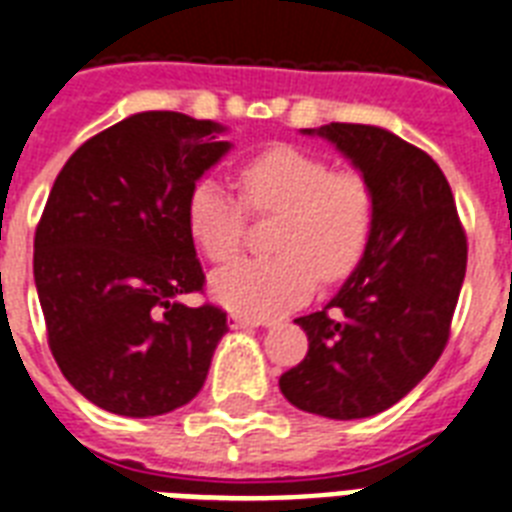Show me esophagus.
I'll return each mask as SVG.
<instances>
[{
	"instance_id": "1",
	"label": "esophagus",
	"mask_w": 512,
	"mask_h": 512,
	"mask_svg": "<svg viewBox=\"0 0 512 512\" xmlns=\"http://www.w3.org/2000/svg\"><path fill=\"white\" fill-rule=\"evenodd\" d=\"M231 329H252V327H260L263 321L257 319H247V316H239V313H233L231 319H228Z\"/></svg>"
}]
</instances>
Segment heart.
<instances>
[{
    "label": "heart",
    "instance_id": "obj_1",
    "mask_svg": "<svg viewBox=\"0 0 512 512\" xmlns=\"http://www.w3.org/2000/svg\"><path fill=\"white\" fill-rule=\"evenodd\" d=\"M241 196L217 180L188 193L185 223L212 263L239 255L249 209L279 215L276 257H247L212 276V297L247 319H271L303 305L324 281L356 271L374 231V191L361 172L335 170L327 156L276 143L239 167Z\"/></svg>",
    "mask_w": 512,
    "mask_h": 512
}]
</instances>
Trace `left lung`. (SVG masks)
Segmentation results:
<instances>
[{
    "mask_svg": "<svg viewBox=\"0 0 512 512\" xmlns=\"http://www.w3.org/2000/svg\"><path fill=\"white\" fill-rule=\"evenodd\" d=\"M303 132H319L356 164L377 215L361 263L332 303L297 319L308 353L279 388L303 412L361 420L401 401L444 353L468 239L444 172L422 148L369 124Z\"/></svg>",
    "mask_w": 512,
    "mask_h": 512,
    "instance_id": "1",
    "label": "left lung"
}]
</instances>
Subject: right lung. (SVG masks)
I'll return each mask as SVG.
<instances>
[{"label": "right lung", "instance_id": "right-lung-1", "mask_svg": "<svg viewBox=\"0 0 512 512\" xmlns=\"http://www.w3.org/2000/svg\"><path fill=\"white\" fill-rule=\"evenodd\" d=\"M223 127L143 111L76 148L34 236V281L60 372L87 401L124 417L188 404L228 332L204 292L188 193L228 151Z\"/></svg>", "mask_w": 512, "mask_h": 512}]
</instances>
